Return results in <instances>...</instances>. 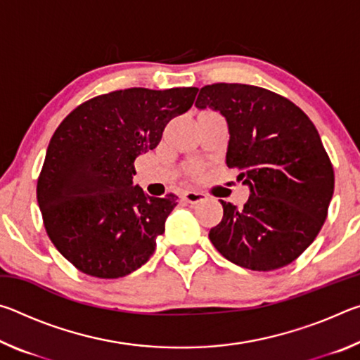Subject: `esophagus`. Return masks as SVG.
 <instances>
[{
    "instance_id": "34e87169",
    "label": "esophagus",
    "mask_w": 360,
    "mask_h": 360,
    "mask_svg": "<svg viewBox=\"0 0 360 360\" xmlns=\"http://www.w3.org/2000/svg\"><path fill=\"white\" fill-rule=\"evenodd\" d=\"M206 198V195L203 192H195V191H186L184 193H182V200L187 203H200L203 202V200Z\"/></svg>"
}]
</instances>
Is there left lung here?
<instances>
[{"instance_id":"8db88e82","label":"left lung","mask_w":360,"mask_h":360,"mask_svg":"<svg viewBox=\"0 0 360 360\" xmlns=\"http://www.w3.org/2000/svg\"><path fill=\"white\" fill-rule=\"evenodd\" d=\"M195 106L227 119L225 163L251 191L243 208L221 200L211 243L248 270L292 264L318 236L333 195V167L314 124L290 100L248 84L205 85Z\"/></svg>"}]
</instances>
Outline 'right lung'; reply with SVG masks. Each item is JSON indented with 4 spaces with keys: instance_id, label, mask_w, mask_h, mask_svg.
<instances>
[{
    "instance_id": "right-lung-1",
    "label": "right lung",
    "mask_w": 360,
    "mask_h": 360,
    "mask_svg": "<svg viewBox=\"0 0 360 360\" xmlns=\"http://www.w3.org/2000/svg\"><path fill=\"white\" fill-rule=\"evenodd\" d=\"M197 87H131L98 95L66 115L49 143L36 197L49 238L85 275L114 279L144 265L178 202L133 186L138 155L192 108Z\"/></svg>"
}]
</instances>
